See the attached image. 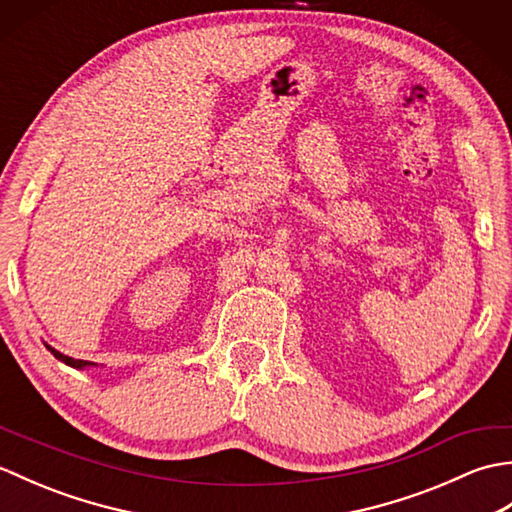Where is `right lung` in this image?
Instances as JSON below:
<instances>
[{
  "label": "right lung",
  "mask_w": 512,
  "mask_h": 512,
  "mask_svg": "<svg viewBox=\"0 0 512 512\" xmlns=\"http://www.w3.org/2000/svg\"><path fill=\"white\" fill-rule=\"evenodd\" d=\"M46 347L50 350V354H54V358H59L61 363H65L68 367H74V369H85V367H94L96 363H90V361H76V358H72V356H65V354H61L59 350H54L52 345H48L46 343Z\"/></svg>",
  "instance_id": "right-lung-1"
}]
</instances>
